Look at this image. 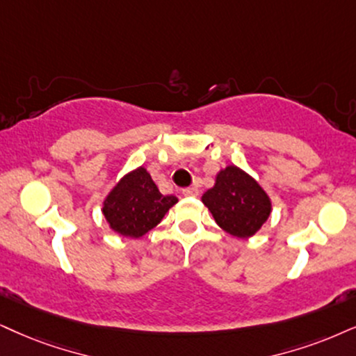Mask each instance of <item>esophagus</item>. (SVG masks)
Masks as SVG:
<instances>
[{
    "label": "esophagus",
    "mask_w": 356,
    "mask_h": 356,
    "mask_svg": "<svg viewBox=\"0 0 356 356\" xmlns=\"http://www.w3.org/2000/svg\"><path fill=\"white\" fill-rule=\"evenodd\" d=\"M182 193H184V195H187V197H197V195H199V188H197V187H186V188H182Z\"/></svg>",
    "instance_id": "34e87169"
}]
</instances>
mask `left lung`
Segmentation results:
<instances>
[{"label": "left lung", "instance_id": "left-lung-1", "mask_svg": "<svg viewBox=\"0 0 356 356\" xmlns=\"http://www.w3.org/2000/svg\"><path fill=\"white\" fill-rule=\"evenodd\" d=\"M202 202L218 227L236 238L254 235L271 213L266 192L235 165L220 170L215 186L204 193Z\"/></svg>", "mask_w": 356, "mask_h": 356}]
</instances>
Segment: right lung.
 Segmentation results:
<instances>
[{"instance_id": "1", "label": "right lung", "mask_w": 356, "mask_h": 356, "mask_svg": "<svg viewBox=\"0 0 356 356\" xmlns=\"http://www.w3.org/2000/svg\"><path fill=\"white\" fill-rule=\"evenodd\" d=\"M177 199L163 195L145 168L124 175L103 204V215L120 235L139 238L163 220Z\"/></svg>"}]
</instances>
